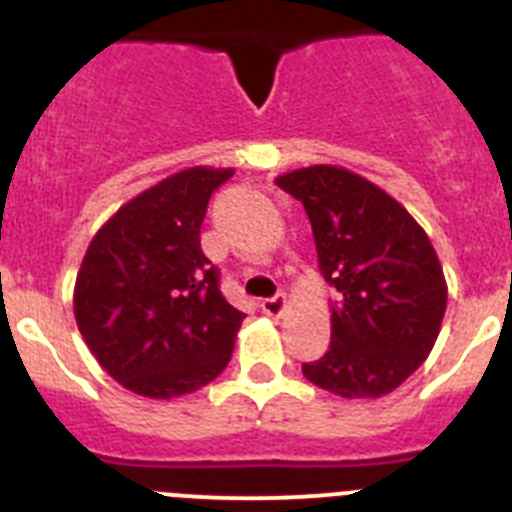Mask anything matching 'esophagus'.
<instances>
[{"mask_svg": "<svg viewBox=\"0 0 512 512\" xmlns=\"http://www.w3.org/2000/svg\"><path fill=\"white\" fill-rule=\"evenodd\" d=\"M261 310H264L266 315H269V318H279V315H282V312L287 310V297H284V295L269 297V300L261 302Z\"/></svg>", "mask_w": 512, "mask_h": 512, "instance_id": "1", "label": "esophagus"}]
</instances>
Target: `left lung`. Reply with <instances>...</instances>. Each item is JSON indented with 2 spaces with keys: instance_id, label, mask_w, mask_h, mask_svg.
Here are the masks:
<instances>
[{
  "instance_id": "1",
  "label": "left lung",
  "mask_w": 512,
  "mask_h": 512,
  "mask_svg": "<svg viewBox=\"0 0 512 512\" xmlns=\"http://www.w3.org/2000/svg\"><path fill=\"white\" fill-rule=\"evenodd\" d=\"M279 187L310 217L318 266L341 292L330 346L302 374L346 400L400 387L431 354L446 312V279L425 230L397 200L338 166H307Z\"/></svg>"
}]
</instances>
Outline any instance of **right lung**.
I'll return each instance as SVG.
<instances>
[{"label": "right lung", "instance_id": "right-lung-1", "mask_svg": "<svg viewBox=\"0 0 512 512\" xmlns=\"http://www.w3.org/2000/svg\"><path fill=\"white\" fill-rule=\"evenodd\" d=\"M233 169L194 166L138 194L97 230L74 315L112 379L151 400L197 392L228 366L243 315L202 253L207 202Z\"/></svg>", "mask_w": 512, "mask_h": 512}]
</instances>
